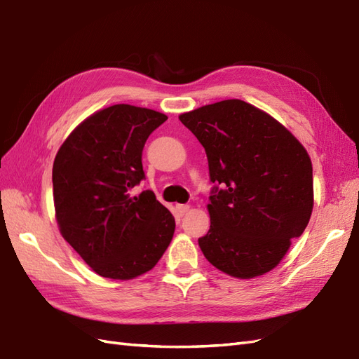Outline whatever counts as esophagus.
Segmentation results:
<instances>
[{
  "instance_id": "34e87169",
  "label": "esophagus",
  "mask_w": 359,
  "mask_h": 359,
  "mask_svg": "<svg viewBox=\"0 0 359 359\" xmlns=\"http://www.w3.org/2000/svg\"><path fill=\"white\" fill-rule=\"evenodd\" d=\"M189 205H187V203H178V205H177V212H178V216H184V215H186V212L189 211Z\"/></svg>"
}]
</instances>
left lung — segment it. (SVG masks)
<instances>
[{
    "label": "left lung",
    "instance_id": "1",
    "mask_svg": "<svg viewBox=\"0 0 359 359\" xmlns=\"http://www.w3.org/2000/svg\"><path fill=\"white\" fill-rule=\"evenodd\" d=\"M207 152L211 225L202 254L249 279L279 264L313 211V164L294 135L245 101L226 100L180 116Z\"/></svg>",
    "mask_w": 359,
    "mask_h": 359
}]
</instances>
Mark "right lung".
Returning a JSON list of instances; mask_svg holds the SVG:
<instances>
[{"mask_svg": "<svg viewBox=\"0 0 359 359\" xmlns=\"http://www.w3.org/2000/svg\"><path fill=\"white\" fill-rule=\"evenodd\" d=\"M166 119L149 109L116 104L81 122L55 156L57 224L67 243L104 278L147 273L175 232V219L154 191L130 195L144 180V143Z\"/></svg>", "mask_w": 359, "mask_h": 359, "instance_id": "obj_1", "label": "right lung"}]
</instances>
